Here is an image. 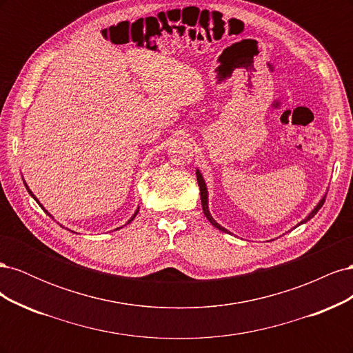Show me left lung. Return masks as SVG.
<instances>
[{"mask_svg":"<svg viewBox=\"0 0 353 353\" xmlns=\"http://www.w3.org/2000/svg\"><path fill=\"white\" fill-rule=\"evenodd\" d=\"M196 175H197V183H199V187H200V199H201V208H203V213H205V216L209 219V222L212 223L213 227L218 228V230H221V231H223V232H228V230H225V228H223V227H221L219 223H218L215 219L212 218L210 212H209V206H208V188H206V184H205V179H203V176H201V174L199 172V170H197V172H196ZM324 201H325V196H324L321 200H319V203H318V205H316V208H315V209H314L311 213H309V215H307V216H306V218H305L302 222H299L297 225H302V223H305V222H307V221L311 219V218H314V216L316 215V212L323 208ZM297 225H296V227H297ZM296 227H294V228H296Z\"/></svg>","mask_w":353,"mask_h":353,"instance_id":"1","label":"left lung"}]
</instances>
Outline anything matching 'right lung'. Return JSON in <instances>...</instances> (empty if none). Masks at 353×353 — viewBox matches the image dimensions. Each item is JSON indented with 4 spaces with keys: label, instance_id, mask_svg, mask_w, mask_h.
<instances>
[{
    "label": "right lung",
    "instance_id": "right-lung-1",
    "mask_svg": "<svg viewBox=\"0 0 353 353\" xmlns=\"http://www.w3.org/2000/svg\"><path fill=\"white\" fill-rule=\"evenodd\" d=\"M26 188H28V185H26ZM28 191H29V194H30V196H32V197H34V199H35V200H37V201H38V199H37V197H35V196H34V194H32V191H30V190H29V188H28ZM38 205H39V206H41V208H42V205H41V203H39V201H38ZM42 209H44V208H42ZM44 210H46V209H44ZM46 212H47V210H46ZM47 213H48V212H47ZM137 213H138V210H137V212H135V213H134V216H132V218H131V219H130V221H128V222H126V223H130V222H131V221H134V218H135V216H137ZM48 215H50V213H48ZM50 216H51V215H50ZM116 230H119V228H116Z\"/></svg>",
    "mask_w": 353,
    "mask_h": 353
}]
</instances>
